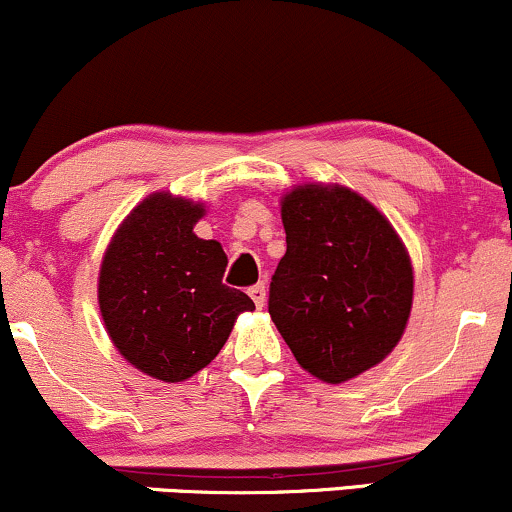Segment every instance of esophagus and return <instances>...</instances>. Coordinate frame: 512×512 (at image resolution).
<instances>
[{
  "label": "esophagus",
  "mask_w": 512,
  "mask_h": 512,
  "mask_svg": "<svg viewBox=\"0 0 512 512\" xmlns=\"http://www.w3.org/2000/svg\"><path fill=\"white\" fill-rule=\"evenodd\" d=\"M248 293H250L252 301H255L257 308H264V303H267V286H264V284H255Z\"/></svg>",
  "instance_id": "34e87169"
}]
</instances>
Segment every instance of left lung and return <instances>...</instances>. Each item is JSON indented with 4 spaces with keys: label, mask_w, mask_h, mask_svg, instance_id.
Wrapping results in <instances>:
<instances>
[{
    "label": "left lung",
    "mask_w": 512,
    "mask_h": 512,
    "mask_svg": "<svg viewBox=\"0 0 512 512\" xmlns=\"http://www.w3.org/2000/svg\"><path fill=\"white\" fill-rule=\"evenodd\" d=\"M286 255L269 315L301 368L346 383L392 354L407 330L414 269L402 238L366 197L308 182L281 197Z\"/></svg>",
    "instance_id": "8db88e82"
}]
</instances>
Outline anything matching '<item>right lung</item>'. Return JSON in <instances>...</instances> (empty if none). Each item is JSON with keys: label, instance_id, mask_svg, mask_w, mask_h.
Segmentation results:
<instances>
[{"label": "right lung", "instance_id": "1", "mask_svg": "<svg viewBox=\"0 0 512 512\" xmlns=\"http://www.w3.org/2000/svg\"><path fill=\"white\" fill-rule=\"evenodd\" d=\"M202 202L154 192L117 226L98 272V308L115 349L163 383H182L214 361L238 315L255 310L223 284L219 240L195 236Z\"/></svg>", "mask_w": 512, "mask_h": 512}]
</instances>
